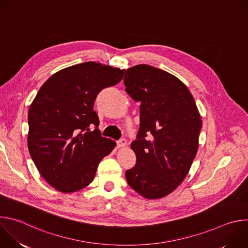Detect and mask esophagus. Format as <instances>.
<instances>
[{
	"mask_svg": "<svg viewBox=\"0 0 248 248\" xmlns=\"http://www.w3.org/2000/svg\"><path fill=\"white\" fill-rule=\"evenodd\" d=\"M118 147L119 148H124L125 145H126V140L124 139V138H122V139H120L119 141H118Z\"/></svg>",
	"mask_w": 248,
	"mask_h": 248,
	"instance_id": "1",
	"label": "esophagus"
}]
</instances>
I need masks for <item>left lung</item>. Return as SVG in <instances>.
Here are the masks:
<instances>
[{
    "mask_svg": "<svg viewBox=\"0 0 248 248\" xmlns=\"http://www.w3.org/2000/svg\"><path fill=\"white\" fill-rule=\"evenodd\" d=\"M124 82L140 103L139 131L130 144L136 164L125 171L126 182L145 198L165 197L185 181L196 156L200 114L186 85L165 70L137 64L126 69Z\"/></svg>",
    "mask_w": 248,
    "mask_h": 248,
    "instance_id": "obj_1",
    "label": "left lung"
}]
</instances>
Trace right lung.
Instances as JSON below:
<instances>
[{"label":"right lung","instance_id":"obj_1","mask_svg":"<svg viewBox=\"0 0 248 248\" xmlns=\"http://www.w3.org/2000/svg\"><path fill=\"white\" fill-rule=\"evenodd\" d=\"M124 73L95 62L75 64L50 77L32 101L28 150L55 189L69 193L89 186L100 161L116 147L114 140L101 136L93 105L97 94L119 83Z\"/></svg>","mask_w":248,"mask_h":248}]
</instances>
